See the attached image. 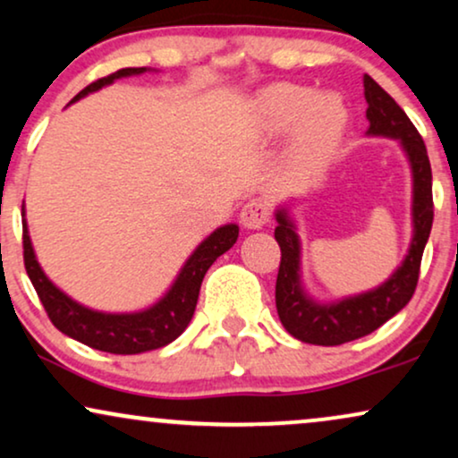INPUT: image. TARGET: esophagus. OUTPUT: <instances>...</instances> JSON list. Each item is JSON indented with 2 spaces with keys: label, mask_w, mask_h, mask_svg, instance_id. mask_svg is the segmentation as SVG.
<instances>
[{
  "label": "esophagus",
  "mask_w": 458,
  "mask_h": 458,
  "mask_svg": "<svg viewBox=\"0 0 458 458\" xmlns=\"http://www.w3.org/2000/svg\"><path fill=\"white\" fill-rule=\"evenodd\" d=\"M268 219L270 205L264 199H251L241 211V222L245 228H262L264 224H268Z\"/></svg>",
  "instance_id": "esophagus-1"
}]
</instances>
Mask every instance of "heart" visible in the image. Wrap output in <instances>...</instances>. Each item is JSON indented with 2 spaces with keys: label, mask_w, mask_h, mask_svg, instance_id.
<instances>
[{
  "label": "heart",
  "mask_w": 458,
  "mask_h": 458,
  "mask_svg": "<svg viewBox=\"0 0 458 458\" xmlns=\"http://www.w3.org/2000/svg\"><path fill=\"white\" fill-rule=\"evenodd\" d=\"M258 115L276 132L296 124L293 156L300 169L310 173L319 169L338 146L346 112L332 95L315 97L306 86L276 84L259 95Z\"/></svg>",
  "instance_id": "1"
}]
</instances>
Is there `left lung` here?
<instances>
[{
  "mask_svg": "<svg viewBox=\"0 0 458 458\" xmlns=\"http://www.w3.org/2000/svg\"><path fill=\"white\" fill-rule=\"evenodd\" d=\"M363 90L368 101L369 135H385L402 139L408 152L414 175V239L410 253L399 266L395 275L374 292L357 298L343 300L332 306L310 302L300 289V242L292 222L283 211L276 213L275 239L281 247V264L276 275V312L283 327L293 338L309 344L335 346L351 343L361 335L372 334L383 323L397 315L414 296L420 275V259L433 224V192H431V165L425 141L416 131L412 120L397 106L389 92L380 89L369 75H363Z\"/></svg>",
  "mask_w": 458,
  "mask_h": 458,
  "instance_id": "left-lung-1",
  "label": "left lung"
}]
</instances>
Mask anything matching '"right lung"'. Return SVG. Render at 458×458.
Listing matches in <instances>:
<instances>
[{
    "mask_svg": "<svg viewBox=\"0 0 458 458\" xmlns=\"http://www.w3.org/2000/svg\"><path fill=\"white\" fill-rule=\"evenodd\" d=\"M143 72H146V67L118 69L115 73L99 78L97 82L86 86L84 90H80L73 101L92 90H99L101 86L112 84L114 80ZM22 216H25V209H22ZM236 239H239V225L230 224L216 230L192 253V258L179 272L177 281L173 283L171 292L152 309L132 312V315H106V312L89 310L52 285L39 268L36 256H33L25 222H22V259H25L29 279L36 287L39 302L44 304L52 326L61 329L63 334L72 335L78 343L90 346V349L114 352V355H135V352L154 351L173 343L188 327L196 302H199L200 283L205 279L207 270L222 253L234 245Z\"/></svg>",
    "mask_w": 458,
    "mask_h": 458,
    "instance_id": "obj_1",
    "label": "right lung"
}]
</instances>
